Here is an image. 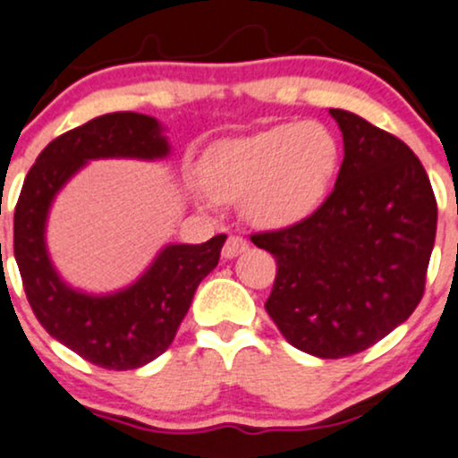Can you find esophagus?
Wrapping results in <instances>:
<instances>
[{
	"mask_svg": "<svg viewBox=\"0 0 458 458\" xmlns=\"http://www.w3.org/2000/svg\"><path fill=\"white\" fill-rule=\"evenodd\" d=\"M247 249H249L247 240L240 238V235H229L227 242H225V247H223V256L225 258H235L238 253L247 251Z\"/></svg>",
	"mask_w": 458,
	"mask_h": 458,
	"instance_id": "1",
	"label": "esophagus"
}]
</instances>
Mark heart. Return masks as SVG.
I'll return each instance as SVG.
<instances>
[{
  "label": "heart",
  "mask_w": 458,
  "mask_h": 458,
  "mask_svg": "<svg viewBox=\"0 0 458 458\" xmlns=\"http://www.w3.org/2000/svg\"><path fill=\"white\" fill-rule=\"evenodd\" d=\"M341 148L318 122H287L218 142L202 162L207 189L220 200L244 198L260 227H289L314 214L329 193Z\"/></svg>",
  "instance_id": "obj_1"
}]
</instances>
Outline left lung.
<instances>
[{"mask_svg": "<svg viewBox=\"0 0 458 458\" xmlns=\"http://www.w3.org/2000/svg\"><path fill=\"white\" fill-rule=\"evenodd\" d=\"M329 113L345 144L334 191L305 220L251 242L278 265L265 310L280 334L311 356L345 359L405 323L423 298L437 198L396 135Z\"/></svg>", "mask_w": 458, "mask_h": 458, "instance_id": "1", "label": "left lung"}]
</instances>
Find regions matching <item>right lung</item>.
<instances>
[{"mask_svg":"<svg viewBox=\"0 0 458 458\" xmlns=\"http://www.w3.org/2000/svg\"><path fill=\"white\" fill-rule=\"evenodd\" d=\"M171 147L156 117L106 113L53 140L30 166L15 207V260L30 310L55 341L106 369L151 363L174 343L198 284L216 269L227 235L202 244H166L120 292L93 296L69 287L47 249V218L57 191L89 160H160Z\"/></svg>","mask_w":458,"mask_h":458,"instance_id":"right-lung-1","label":"right lung"}]
</instances>
